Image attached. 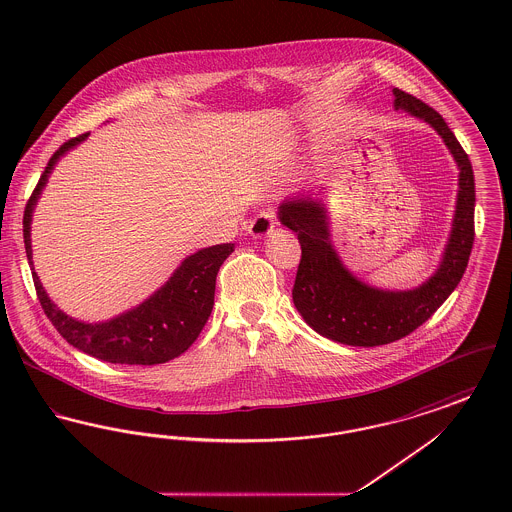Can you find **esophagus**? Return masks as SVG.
I'll return each mask as SVG.
<instances>
[{"label": "esophagus", "mask_w": 512, "mask_h": 512, "mask_svg": "<svg viewBox=\"0 0 512 512\" xmlns=\"http://www.w3.org/2000/svg\"><path fill=\"white\" fill-rule=\"evenodd\" d=\"M276 226V215L274 211H261L257 217L253 220H249L247 224V232L253 236V238H265L268 236Z\"/></svg>", "instance_id": "34e87169"}]
</instances>
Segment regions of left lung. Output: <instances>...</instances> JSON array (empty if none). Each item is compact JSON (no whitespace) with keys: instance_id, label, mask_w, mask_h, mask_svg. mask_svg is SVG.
Instances as JSON below:
<instances>
[{"instance_id":"8db88e82","label":"left lung","mask_w":512,"mask_h":512,"mask_svg":"<svg viewBox=\"0 0 512 512\" xmlns=\"http://www.w3.org/2000/svg\"><path fill=\"white\" fill-rule=\"evenodd\" d=\"M393 107L428 122L459 165V194L453 228L434 276L407 292H386L355 278L330 242L324 205L297 197L280 205L278 217L297 234L301 261L293 284L295 309L328 340L374 347L401 340L424 324L453 293L463 278L474 244V172L468 155L438 111L411 94L393 88Z\"/></svg>"}]
</instances>
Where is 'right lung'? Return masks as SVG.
I'll return each mask as SVG.
<instances>
[{"mask_svg":"<svg viewBox=\"0 0 512 512\" xmlns=\"http://www.w3.org/2000/svg\"><path fill=\"white\" fill-rule=\"evenodd\" d=\"M88 134L71 138L59 147L38 186L30 195L23 217V234L28 263L32 267V245H30V222L32 211L42 194L49 172L69 149L84 142ZM234 251V244L213 245L199 249L186 257L182 265L174 270L163 288H159L144 303L128 313L111 318L107 322L88 324L65 315L42 288L38 274L32 272L36 293L44 313L48 315L55 330L73 347L86 355H92L107 363L119 365H161L182 355L199 336L207 318L211 317L215 305V282L220 265ZM34 270V268H32Z\"/></svg>","mask_w":512,"mask_h":512,"instance_id":"1","label":"right lung"}]
</instances>
